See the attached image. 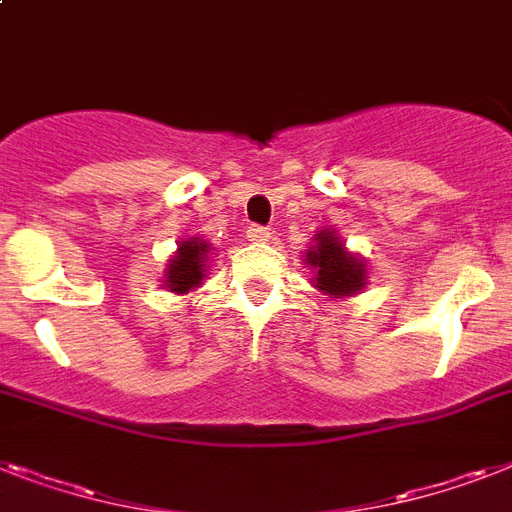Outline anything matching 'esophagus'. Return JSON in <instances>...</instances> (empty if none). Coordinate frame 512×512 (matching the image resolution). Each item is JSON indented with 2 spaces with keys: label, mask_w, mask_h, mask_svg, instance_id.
Masks as SVG:
<instances>
[{
  "label": "esophagus",
  "mask_w": 512,
  "mask_h": 512,
  "mask_svg": "<svg viewBox=\"0 0 512 512\" xmlns=\"http://www.w3.org/2000/svg\"><path fill=\"white\" fill-rule=\"evenodd\" d=\"M247 239L252 244H265L270 239V231L265 226H257V223H252V226L247 228Z\"/></svg>",
  "instance_id": "esophagus-1"
}]
</instances>
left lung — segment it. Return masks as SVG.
Returning <instances> with one entry per match:
<instances>
[{
  "label": "left lung",
  "mask_w": 512,
  "mask_h": 512,
  "mask_svg": "<svg viewBox=\"0 0 512 512\" xmlns=\"http://www.w3.org/2000/svg\"><path fill=\"white\" fill-rule=\"evenodd\" d=\"M307 265L315 273V286L334 297H350L365 284V265L344 252V244L336 239L334 231H321L318 244L305 255Z\"/></svg>",
  "instance_id": "left-lung-1"
}]
</instances>
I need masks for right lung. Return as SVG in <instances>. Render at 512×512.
<instances>
[{"label":"right lung","mask_w":512,"mask_h":512,"mask_svg":"<svg viewBox=\"0 0 512 512\" xmlns=\"http://www.w3.org/2000/svg\"><path fill=\"white\" fill-rule=\"evenodd\" d=\"M205 255H207V244L205 242H184L178 247V255L170 260V268H168V289L170 292H189L194 286L202 284V263H205Z\"/></svg>","instance_id":"obj_1"}]
</instances>
